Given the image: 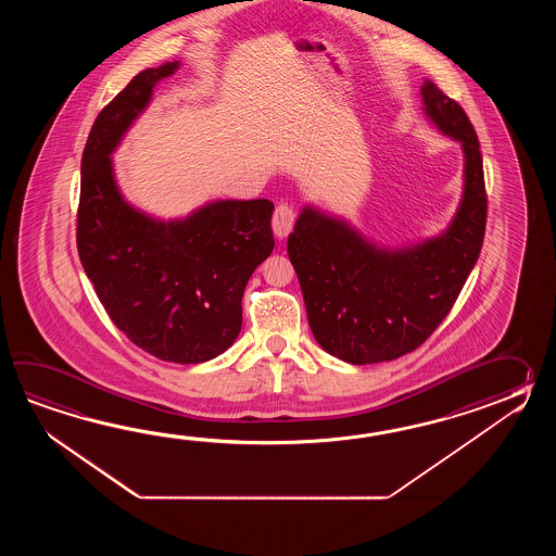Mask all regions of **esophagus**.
<instances>
[{"label": "esophagus", "instance_id": "esophagus-1", "mask_svg": "<svg viewBox=\"0 0 556 556\" xmlns=\"http://www.w3.org/2000/svg\"><path fill=\"white\" fill-rule=\"evenodd\" d=\"M295 225V211L292 204L288 202H280L276 206L273 216L274 235L278 238L288 237L292 232Z\"/></svg>", "mask_w": 556, "mask_h": 556}]
</instances>
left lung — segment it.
<instances>
[{"label":"left lung","mask_w":556,"mask_h":556,"mask_svg":"<svg viewBox=\"0 0 556 556\" xmlns=\"http://www.w3.org/2000/svg\"><path fill=\"white\" fill-rule=\"evenodd\" d=\"M421 94L429 118L462 141L465 153V192L447 232L390 252L306 208L288 237L314 338L355 366L397 359L426 342L447 318L483 247L486 190L477 132L438 85L426 81Z\"/></svg>","instance_id":"8db88e82"}]
</instances>
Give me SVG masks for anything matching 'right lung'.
I'll return each instance as SVG.
<instances>
[{"label":"right lung","instance_id":"1","mask_svg":"<svg viewBox=\"0 0 556 556\" xmlns=\"http://www.w3.org/2000/svg\"><path fill=\"white\" fill-rule=\"evenodd\" d=\"M178 61L137 73L94 118L81 159L77 252L111 321L142 352L202 364L242 328V294L274 250V204L220 201L175 223L135 211L109 154Z\"/></svg>","mask_w":556,"mask_h":556}]
</instances>
